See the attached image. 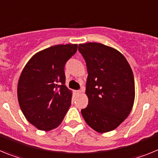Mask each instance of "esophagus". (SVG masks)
Here are the masks:
<instances>
[{"label":"esophagus","instance_id":"obj_1","mask_svg":"<svg viewBox=\"0 0 158 158\" xmlns=\"http://www.w3.org/2000/svg\"><path fill=\"white\" fill-rule=\"evenodd\" d=\"M82 92H84V89H81V90H77V91H75V93H76L77 94H79V93H82Z\"/></svg>","mask_w":158,"mask_h":158}]
</instances>
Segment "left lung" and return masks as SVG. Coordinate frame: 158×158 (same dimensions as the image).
Wrapping results in <instances>:
<instances>
[{
  "label": "left lung",
  "mask_w": 158,
  "mask_h": 158,
  "mask_svg": "<svg viewBox=\"0 0 158 158\" xmlns=\"http://www.w3.org/2000/svg\"><path fill=\"white\" fill-rule=\"evenodd\" d=\"M86 62L85 93L89 104L81 114L99 133L113 131L131 112L135 101V79L126 58L115 49L98 43L79 44Z\"/></svg>",
  "instance_id": "left-lung-1"
}]
</instances>
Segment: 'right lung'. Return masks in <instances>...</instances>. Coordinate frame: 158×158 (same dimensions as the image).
I'll list each match as a JSON object with an SVG mask.
<instances>
[{
  "instance_id": "1",
  "label": "right lung",
  "mask_w": 158,
  "mask_h": 158,
  "mask_svg": "<svg viewBox=\"0 0 158 158\" xmlns=\"http://www.w3.org/2000/svg\"><path fill=\"white\" fill-rule=\"evenodd\" d=\"M77 44L56 45L38 52L22 71L17 87L19 107L30 123L41 131L59 126L71 105L64 68Z\"/></svg>"
}]
</instances>
